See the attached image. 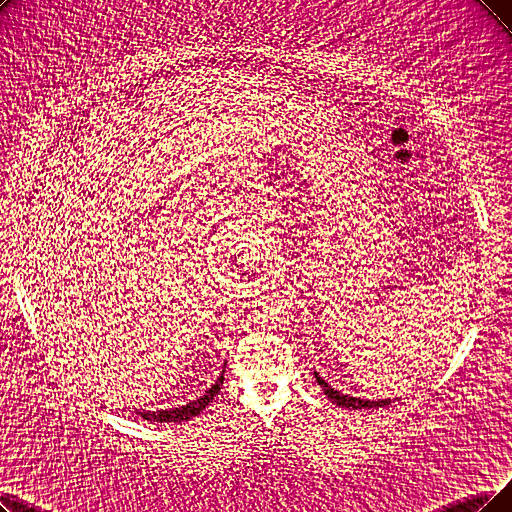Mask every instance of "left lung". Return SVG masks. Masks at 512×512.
Masks as SVG:
<instances>
[{
  "mask_svg": "<svg viewBox=\"0 0 512 512\" xmlns=\"http://www.w3.org/2000/svg\"><path fill=\"white\" fill-rule=\"evenodd\" d=\"M315 378L317 382L321 384L323 393L327 395V399H330L332 403H336L338 407H349V410H376V407H384V405H391L393 401L391 399H363V397H353V395H346L342 391H336V388H332L330 384H327L317 372H315Z\"/></svg>",
  "mask_w": 512,
  "mask_h": 512,
  "instance_id": "obj_1",
  "label": "left lung"
}]
</instances>
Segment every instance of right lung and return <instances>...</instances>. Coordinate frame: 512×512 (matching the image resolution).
Wrapping results in <instances>:
<instances>
[{
    "instance_id": "add662e5",
    "label": "right lung",
    "mask_w": 512,
    "mask_h": 512,
    "mask_svg": "<svg viewBox=\"0 0 512 512\" xmlns=\"http://www.w3.org/2000/svg\"><path fill=\"white\" fill-rule=\"evenodd\" d=\"M224 380V367L220 376L212 382V386L206 388V393L191 399L185 405H178V407H168V410H136L134 414H138L142 420H151V422H185L195 418L199 412L206 410L210 405V401L220 393V386Z\"/></svg>"
}]
</instances>
